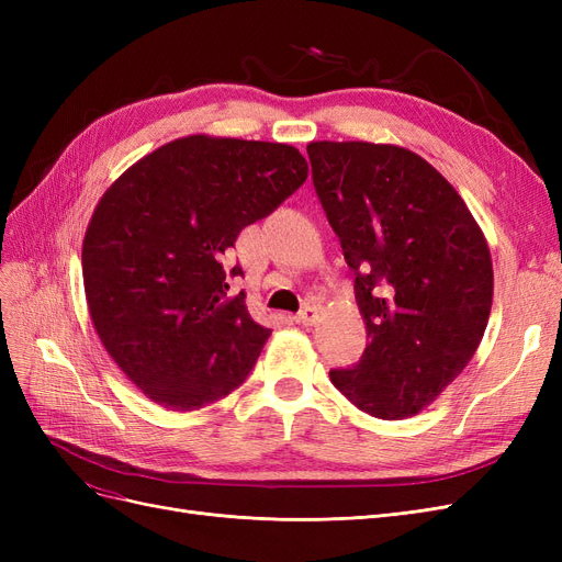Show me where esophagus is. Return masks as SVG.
Wrapping results in <instances>:
<instances>
[{"instance_id":"1","label":"esophagus","mask_w":562,"mask_h":562,"mask_svg":"<svg viewBox=\"0 0 562 562\" xmlns=\"http://www.w3.org/2000/svg\"><path fill=\"white\" fill-rule=\"evenodd\" d=\"M318 316H321V307H316V304H304L297 314V321L302 323V326H314Z\"/></svg>"}]
</instances>
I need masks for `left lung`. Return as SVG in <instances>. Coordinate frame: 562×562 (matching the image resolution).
<instances>
[{"label": "left lung", "instance_id": "left-lung-1", "mask_svg": "<svg viewBox=\"0 0 562 562\" xmlns=\"http://www.w3.org/2000/svg\"><path fill=\"white\" fill-rule=\"evenodd\" d=\"M307 155L370 337L361 361L330 370V382L372 417H413L481 345L495 288L485 236L411 149L318 140Z\"/></svg>", "mask_w": 562, "mask_h": 562}]
</instances>
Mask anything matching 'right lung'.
I'll list each match as a JSON object with an SVG mask.
<instances>
[{
  "instance_id": "obj_1",
  "label": "right lung",
  "mask_w": 562,
  "mask_h": 562,
  "mask_svg": "<svg viewBox=\"0 0 562 562\" xmlns=\"http://www.w3.org/2000/svg\"><path fill=\"white\" fill-rule=\"evenodd\" d=\"M293 145L187 135L135 161L100 196L81 246L100 342L147 398L199 411L239 386L271 335L223 255L307 180Z\"/></svg>"
}]
</instances>
